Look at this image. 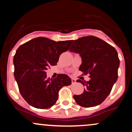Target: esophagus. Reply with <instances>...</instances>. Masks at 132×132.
I'll use <instances>...</instances> for the list:
<instances>
[{"label": "esophagus", "instance_id": "34e87169", "mask_svg": "<svg viewBox=\"0 0 132 132\" xmlns=\"http://www.w3.org/2000/svg\"><path fill=\"white\" fill-rule=\"evenodd\" d=\"M71 82H72V84L74 85V84L76 83V79H74V78H72L71 79Z\"/></svg>", "mask_w": 132, "mask_h": 132}]
</instances>
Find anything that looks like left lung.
<instances>
[{
    "instance_id": "left-lung-1",
    "label": "left lung",
    "mask_w": 132,
    "mask_h": 132,
    "mask_svg": "<svg viewBox=\"0 0 132 132\" xmlns=\"http://www.w3.org/2000/svg\"><path fill=\"white\" fill-rule=\"evenodd\" d=\"M69 51L80 55L82 63L79 69L83 75L89 74L91 78L86 82L76 81L85 88L82 94L74 95V99L86 108L100 105L110 93L118 78L120 60L117 51L111 45L93 36L75 40Z\"/></svg>"
}]
</instances>
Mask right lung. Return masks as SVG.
Listing matches in <instances>:
<instances>
[{
    "instance_id": "right-lung-1",
    "label": "right lung",
    "mask_w": 132,
    "mask_h": 132,
    "mask_svg": "<svg viewBox=\"0 0 132 132\" xmlns=\"http://www.w3.org/2000/svg\"><path fill=\"white\" fill-rule=\"evenodd\" d=\"M72 40L54 41L39 37L19 46L14 57V77L22 96L34 108L46 109L54 105L59 89L71 85L68 75L47 78L46 70L55 66L59 56L69 50Z\"/></svg>"
}]
</instances>
